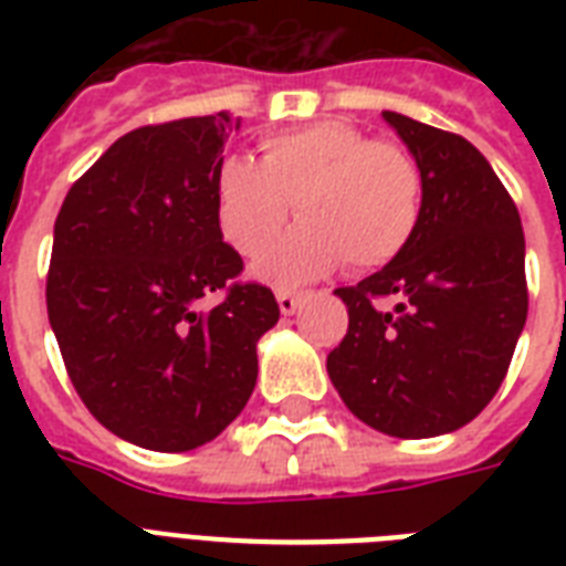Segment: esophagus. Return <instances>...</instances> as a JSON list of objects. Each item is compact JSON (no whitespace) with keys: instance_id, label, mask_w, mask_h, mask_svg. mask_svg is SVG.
<instances>
[{"instance_id":"1","label":"esophagus","mask_w":566,"mask_h":566,"mask_svg":"<svg viewBox=\"0 0 566 566\" xmlns=\"http://www.w3.org/2000/svg\"><path fill=\"white\" fill-rule=\"evenodd\" d=\"M275 300H279V311H282L284 317H291L293 311L300 308V293H293V291H279L275 293Z\"/></svg>"}]
</instances>
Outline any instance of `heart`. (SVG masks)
<instances>
[{"mask_svg": "<svg viewBox=\"0 0 566 566\" xmlns=\"http://www.w3.org/2000/svg\"><path fill=\"white\" fill-rule=\"evenodd\" d=\"M293 202L302 222L258 258V279L293 287L344 261L355 273L376 270L417 234L420 164L396 140H370L346 119H319L266 135L261 164L229 155L213 172L217 220L243 255L275 238Z\"/></svg>", "mask_w": 566, "mask_h": 566, "instance_id": "heart-1", "label": "heart"}]
</instances>
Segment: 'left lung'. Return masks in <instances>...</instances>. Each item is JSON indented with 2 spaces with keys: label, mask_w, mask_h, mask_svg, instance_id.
Returning <instances> with one entry per match:
<instances>
[{
  "label": "left lung",
  "mask_w": 566,
  "mask_h": 566,
  "mask_svg": "<svg viewBox=\"0 0 566 566\" xmlns=\"http://www.w3.org/2000/svg\"><path fill=\"white\" fill-rule=\"evenodd\" d=\"M422 172V217L399 258L337 287L349 328L328 353L346 408L394 438H434L500 390L526 326V240L514 199L461 135L385 111ZM396 295L394 312L375 300Z\"/></svg>",
  "instance_id": "obj_1"
}]
</instances>
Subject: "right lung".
I'll return each mask as SVG.
<instances>
[{
	"mask_svg": "<svg viewBox=\"0 0 566 566\" xmlns=\"http://www.w3.org/2000/svg\"><path fill=\"white\" fill-rule=\"evenodd\" d=\"M234 128L229 111L135 128L57 211L49 323L87 411L135 447L217 438L255 390V346L279 323L273 291L238 282L243 258L217 220L213 172Z\"/></svg>",
	"mask_w": 566,
	"mask_h": 566,
	"instance_id": "obj_1",
	"label": "right lung"
}]
</instances>
